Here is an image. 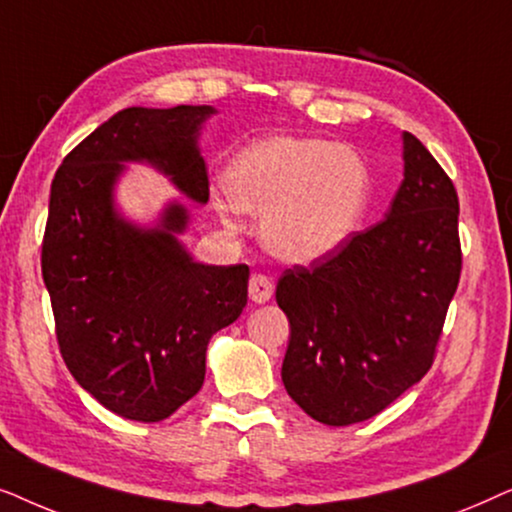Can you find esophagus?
Wrapping results in <instances>:
<instances>
[{
	"label": "esophagus",
	"instance_id": "34e87169",
	"mask_svg": "<svg viewBox=\"0 0 512 512\" xmlns=\"http://www.w3.org/2000/svg\"><path fill=\"white\" fill-rule=\"evenodd\" d=\"M272 293H275V286L265 275H254L249 279V298L251 303H268L272 298Z\"/></svg>",
	"mask_w": 512,
	"mask_h": 512
}]
</instances>
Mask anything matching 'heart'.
<instances>
[{
  "mask_svg": "<svg viewBox=\"0 0 512 512\" xmlns=\"http://www.w3.org/2000/svg\"><path fill=\"white\" fill-rule=\"evenodd\" d=\"M233 207L261 216V240L289 263H314L361 226L370 200L366 160L319 137L277 135L254 142L223 174ZM223 221L233 223L228 207Z\"/></svg>",
  "mask_w": 512,
  "mask_h": 512,
  "instance_id": "obj_1",
  "label": "heart"
}]
</instances>
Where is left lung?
I'll use <instances>...</instances> for the list:
<instances>
[{"label": "left lung", "instance_id": "obj_1", "mask_svg": "<svg viewBox=\"0 0 512 512\" xmlns=\"http://www.w3.org/2000/svg\"><path fill=\"white\" fill-rule=\"evenodd\" d=\"M387 219L277 282L289 317L282 382L312 419L366 422L429 373L461 275L459 198L415 135Z\"/></svg>", "mask_w": 512, "mask_h": 512}]
</instances>
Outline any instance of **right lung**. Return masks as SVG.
I'll return each mask as SVG.
<instances>
[{"label":"right lung","instance_id":"1","mask_svg":"<svg viewBox=\"0 0 512 512\" xmlns=\"http://www.w3.org/2000/svg\"><path fill=\"white\" fill-rule=\"evenodd\" d=\"M212 114L205 104L118 111L51 184L41 275L60 354L90 396L132 422H160L198 394L209 338L247 305V265L195 263L181 247L184 205H167L156 228L114 209L123 163H151L205 205L198 132Z\"/></svg>","mask_w":512,"mask_h":512}]
</instances>
